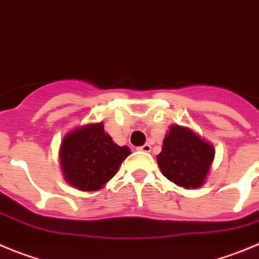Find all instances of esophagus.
Listing matches in <instances>:
<instances>
[{"mask_svg": "<svg viewBox=\"0 0 259 259\" xmlns=\"http://www.w3.org/2000/svg\"><path fill=\"white\" fill-rule=\"evenodd\" d=\"M139 150H140V151H142V152H150V151H151V146H150L149 144H145L144 146L139 147Z\"/></svg>", "mask_w": 259, "mask_h": 259, "instance_id": "34e87169", "label": "esophagus"}]
</instances>
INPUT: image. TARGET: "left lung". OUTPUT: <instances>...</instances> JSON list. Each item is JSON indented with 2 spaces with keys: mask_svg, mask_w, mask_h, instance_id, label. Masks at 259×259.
Listing matches in <instances>:
<instances>
[{
  "mask_svg": "<svg viewBox=\"0 0 259 259\" xmlns=\"http://www.w3.org/2000/svg\"><path fill=\"white\" fill-rule=\"evenodd\" d=\"M213 157L212 144L191 128L171 124L156 160L165 178L186 189H194L205 184Z\"/></svg>",
  "mask_w": 259,
  "mask_h": 259,
  "instance_id": "left-lung-1",
  "label": "left lung"
}]
</instances>
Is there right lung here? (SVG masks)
I'll return each mask as SVG.
<instances>
[{
  "mask_svg": "<svg viewBox=\"0 0 259 259\" xmlns=\"http://www.w3.org/2000/svg\"><path fill=\"white\" fill-rule=\"evenodd\" d=\"M130 154L127 146L114 144L100 122L68 132L61 142L58 157L65 181L78 191L93 192L102 189L117 174Z\"/></svg>",
  "mask_w": 259,
  "mask_h": 259,
  "instance_id": "obj_1",
  "label": "right lung"
}]
</instances>
